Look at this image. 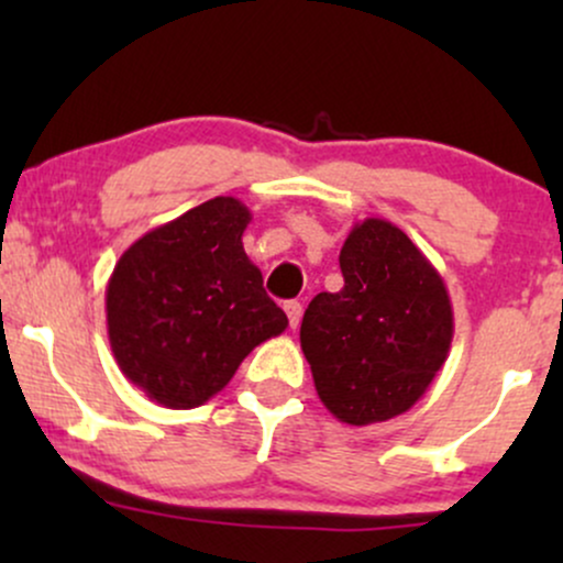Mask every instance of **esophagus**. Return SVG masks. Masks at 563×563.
Listing matches in <instances>:
<instances>
[{"label": "esophagus", "mask_w": 563, "mask_h": 563, "mask_svg": "<svg viewBox=\"0 0 563 563\" xmlns=\"http://www.w3.org/2000/svg\"><path fill=\"white\" fill-rule=\"evenodd\" d=\"M286 314H288V322L290 328H296L301 322V314H303V307L301 301H286Z\"/></svg>", "instance_id": "esophagus-1"}]
</instances>
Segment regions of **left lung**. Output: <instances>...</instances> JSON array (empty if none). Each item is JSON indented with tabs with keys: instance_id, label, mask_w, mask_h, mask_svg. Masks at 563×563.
<instances>
[{
	"instance_id": "1",
	"label": "left lung",
	"mask_w": 563,
	"mask_h": 563,
	"mask_svg": "<svg viewBox=\"0 0 563 563\" xmlns=\"http://www.w3.org/2000/svg\"><path fill=\"white\" fill-rule=\"evenodd\" d=\"M339 264L344 288L322 290L303 312V357L341 423L389 421L423 397L448 360V286L402 230L376 217L354 224Z\"/></svg>"
}]
</instances>
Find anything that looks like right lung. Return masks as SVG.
I'll return each instance as SVG.
<instances>
[{
    "label": "right lung",
    "mask_w": 563,
    "mask_h": 563,
    "mask_svg": "<svg viewBox=\"0 0 563 563\" xmlns=\"http://www.w3.org/2000/svg\"><path fill=\"white\" fill-rule=\"evenodd\" d=\"M251 211L219 196L145 232L106 288L108 341L121 373L153 402H209L288 318L243 251Z\"/></svg>",
    "instance_id": "obj_1"
}]
</instances>
